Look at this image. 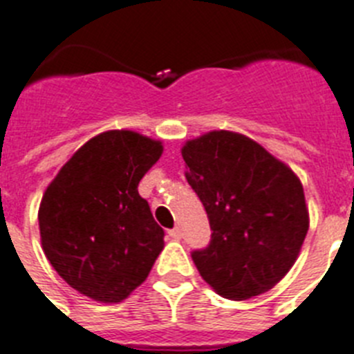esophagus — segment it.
Listing matches in <instances>:
<instances>
[{
  "mask_svg": "<svg viewBox=\"0 0 354 354\" xmlns=\"http://www.w3.org/2000/svg\"><path fill=\"white\" fill-rule=\"evenodd\" d=\"M168 234H170V236L174 238V240H180V229L179 227L170 229V231H168Z\"/></svg>",
  "mask_w": 354,
  "mask_h": 354,
  "instance_id": "obj_1",
  "label": "esophagus"
}]
</instances>
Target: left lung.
Returning <instances> with one entry per match:
<instances>
[{"mask_svg":"<svg viewBox=\"0 0 354 354\" xmlns=\"http://www.w3.org/2000/svg\"><path fill=\"white\" fill-rule=\"evenodd\" d=\"M183 159L213 231L209 245L192 252L202 279L234 301L268 292L295 263L310 225L297 175L229 131L188 141Z\"/></svg>","mask_w":354,"mask_h":354,"instance_id":"8db88e82","label":"left lung"}]
</instances>
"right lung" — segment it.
I'll list each match as a JSON object with an SVG mask.
<instances>
[{
	"mask_svg": "<svg viewBox=\"0 0 354 354\" xmlns=\"http://www.w3.org/2000/svg\"><path fill=\"white\" fill-rule=\"evenodd\" d=\"M162 145L132 131H107L80 147L42 195L39 231L51 267L71 288L120 303L143 283L165 247L138 184Z\"/></svg>",
	"mask_w": 354,
	"mask_h": 354,
	"instance_id": "1",
	"label": "right lung"
}]
</instances>
